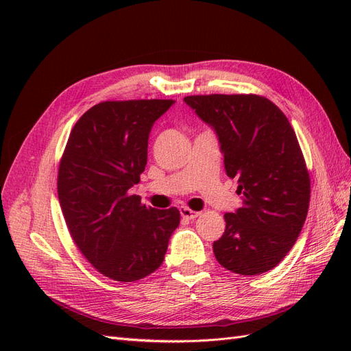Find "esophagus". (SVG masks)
Wrapping results in <instances>:
<instances>
[{
  "label": "esophagus",
  "instance_id": "esophagus-1",
  "mask_svg": "<svg viewBox=\"0 0 351 351\" xmlns=\"http://www.w3.org/2000/svg\"><path fill=\"white\" fill-rule=\"evenodd\" d=\"M180 214H182V217L184 219H195V218H197L200 215V212L189 209L187 206H182V208H180Z\"/></svg>",
  "mask_w": 351,
  "mask_h": 351
}]
</instances>
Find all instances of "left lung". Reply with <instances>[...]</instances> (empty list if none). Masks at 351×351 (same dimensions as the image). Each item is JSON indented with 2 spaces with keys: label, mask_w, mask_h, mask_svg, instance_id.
<instances>
[{
  "label": "left lung",
  "mask_w": 351,
  "mask_h": 351,
  "mask_svg": "<svg viewBox=\"0 0 351 351\" xmlns=\"http://www.w3.org/2000/svg\"><path fill=\"white\" fill-rule=\"evenodd\" d=\"M184 102L215 132L226 173L239 180L243 206L228 212L214 241L231 272L261 275L284 259L306 221L311 180L291 124L258 95H196Z\"/></svg>",
  "instance_id": "8db88e82"
}]
</instances>
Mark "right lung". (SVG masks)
I'll use <instances>...</instances> for the list:
<instances>
[{
  "label": "right lung",
  "mask_w": 351,
  "mask_h": 351,
  "mask_svg": "<svg viewBox=\"0 0 351 351\" xmlns=\"http://www.w3.org/2000/svg\"><path fill=\"white\" fill-rule=\"evenodd\" d=\"M176 101H108L74 124L58 171L70 234L95 268L132 282L156 271L180 224L177 208L155 209L129 190L139 183L155 121Z\"/></svg>",
  "instance_id": "add662e5"
}]
</instances>
